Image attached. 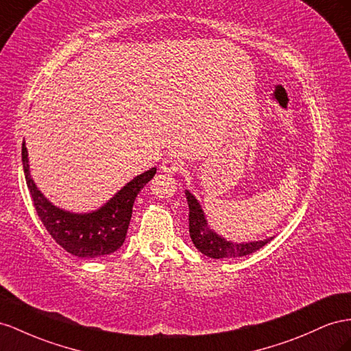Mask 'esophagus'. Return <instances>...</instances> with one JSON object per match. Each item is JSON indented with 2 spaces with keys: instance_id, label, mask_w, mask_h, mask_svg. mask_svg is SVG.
Segmentation results:
<instances>
[{
  "instance_id": "34e87169",
  "label": "esophagus",
  "mask_w": 351,
  "mask_h": 351,
  "mask_svg": "<svg viewBox=\"0 0 351 351\" xmlns=\"http://www.w3.org/2000/svg\"><path fill=\"white\" fill-rule=\"evenodd\" d=\"M182 168V162H180L178 159L176 158H165L162 160V164H160V171L165 173V174H174L177 173L178 169Z\"/></svg>"
}]
</instances>
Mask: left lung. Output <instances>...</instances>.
Masks as SVG:
<instances>
[{"label":"left lung","instance_id":"8db88e82","mask_svg":"<svg viewBox=\"0 0 351 351\" xmlns=\"http://www.w3.org/2000/svg\"><path fill=\"white\" fill-rule=\"evenodd\" d=\"M184 193L189 204V233H191L192 242L197 248V251L205 254L206 257H211L215 260L245 257V255H250L263 248L264 245L269 243L274 238V236H271V238H267L264 241L254 242L227 241L219 233H215L210 227V224H208L205 213L201 204L197 202V199L189 191H186Z\"/></svg>","mask_w":351,"mask_h":351}]
</instances>
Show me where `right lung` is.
<instances>
[{
  "label": "right lung",
  "instance_id": "obj_1",
  "mask_svg": "<svg viewBox=\"0 0 351 351\" xmlns=\"http://www.w3.org/2000/svg\"><path fill=\"white\" fill-rule=\"evenodd\" d=\"M22 164L34 206L47 232L63 250L81 258L105 257L121 248L125 241L136 197L156 174L154 167L130 180L97 210L71 213L56 206L36 187L31 177L25 141L22 145Z\"/></svg>",
  "mask_w": 351,
  "mask_h": 351
}]
</instances>
